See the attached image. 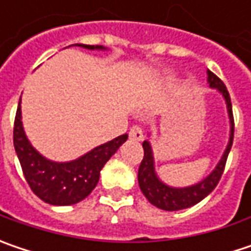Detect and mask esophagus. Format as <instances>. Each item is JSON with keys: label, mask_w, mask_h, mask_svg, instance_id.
<instances>
[{"label": "esophagus", "mask_w": 251, "mask_h": 251, "mask_svg": "<svg viewBox=\"0 0 251 251\" xmlns=\"http://www.w3.org/2000/svg\"><path fill=\"white\" fill-rule=\"evenodd\" d=\"M129 138L132 140H136V142L142 140L143 139V129L139 125L132 126L130 130H129Z\"/></svg>", "instance_id": "34e87169"}]
</instances>
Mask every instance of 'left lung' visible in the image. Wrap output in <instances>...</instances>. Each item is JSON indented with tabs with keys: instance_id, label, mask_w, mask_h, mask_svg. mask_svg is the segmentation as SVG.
Returning a JSON list of instances; mask_svg holds the SVG:
<instances>
[{
	"instance_id": "8db88e82",
	"label": "left lung",
	"mask_w": 251,
	"mask_h": 251,
	"mask_svg": "<svg viewBox=\"0 0 251 251\" xmlns=\"http://www.w3.org/2000/svg\"><path fill=\"white\" fill-rule=\"evenodd\" d=\"M207 82H209V86L216 88L226 100L228 119H230V139H228L227 148L222 156L220 162L217 163V166L206 179H203L201 182L193 184V186H187V187H172V186L165 184L156 175L155 160H153V152H152L151 143L148 140H145L142 143L145 153H143V159L140 162L139 172H138L139 187L142 193L145 195V198L153 206L162 209V210L173 212V210H182V209H187L190 206H195L200 200L204 199L209 193L213 192V189L217 186L222 175H223L228 152L233 145V136H234V119H233V111H231V100H230V95H228L226 85L210 71H207Z\"/></svg>"
}]
</instances>
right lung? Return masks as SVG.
Masks as SVG:
<instances>
[{
	"label": "right lung",
	"instance_id": "obj_1",
	"mask_svg": "<svg viewBox=\"0 0 251 251\" xmlns=\"http://www.w3.org/2000/svg\"><path fill=\"white\" fill-rule=\"evenodd\" d=\"M78 47L86 50H105L100 45L79 44ZM126 139L127 135H121L71 162L59 163L48 160L32 148L24 132L20 98L14 122V148L20 159L25 180L31 190L45 203L68 206L89 196L98 184L102 168Z\"/></svg>",
	"mask_w": 251,
	"mask_h": 251
}]
</instances>
